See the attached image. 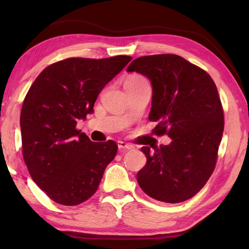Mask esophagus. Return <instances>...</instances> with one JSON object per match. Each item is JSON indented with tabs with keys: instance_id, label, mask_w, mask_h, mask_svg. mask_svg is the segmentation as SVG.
I'll list each match as a JSON object with an SVG mask.
<instances>
[{
	"instance_id": "obj_1",
	"label": "esophagus",
	"mask_w": 249,
	"mask_h": 249,
	"mask_svg": "<svg viewBox=\"0 0 249 249\" xmlns=\"http://www.w3.org/2000/svg\"><path fill=\"white\" fill-rule=\"evenodd\" d=\"M118 147L119 149H132L134 148V146L124 142H118Z\"/></svg>"
}]
</instances>
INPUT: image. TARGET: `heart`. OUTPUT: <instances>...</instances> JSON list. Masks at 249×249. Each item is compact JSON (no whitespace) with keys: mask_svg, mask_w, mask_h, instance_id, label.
Listing matches in <instances>:
<instances>
[{"mask_svg":"<svg viewBox=\"0 0 249 249\" xmlns=\"http://www.w3.org/2000/svg\"><path fill=\"white\" fill-rule=\"evenodd\" d=\"M142 79H144V78H142V77H138V76H134V77L129 78V79H128L127 81H137V80H142Z\"/></svg>","mask_w":249,"mask_h":249,"instance_id":"1","label":"heart"}]
</instances>
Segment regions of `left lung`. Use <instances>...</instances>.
<instances>
[{"instance_id":"8db88e82","label":"left lung","mask_w":249,"mask_h":249,"mask_svg":"<svg viewBox=\"0 0 249 249\" xmlns=\"http://www.w3.org/2000/svg\"><path fill=\"white\" fill-rule=\"evenodd\" d=\"M128 72L147 77L152 85L149 121L166 134L169 145L142 147L146 164L137 182L152 198L180 203L205 186L214 171L223 135V110L210 74L176 54L141 56Z\"/></svg>"}]
</instances>
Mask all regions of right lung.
Returning <instances> with one entry per match:
<instances>
[{"mask_svg": "<svg viewBox=\"0 0 249 249\" xmlns=\"http://www.w3.org/2000/svg\"><path fill=\"white\" fill-rule=\"evenodd\" d=\"M130 61L70 57L45 68L29 88L20 114L23 160L55 203L73 206L93 196L117 154L113 141L93 142L76 124L93 113L98 94Z\"/></svg>", "mask_w": 249, "mask_h": 249, "instance_id": "add662e5", "label": "right lung"}]
</instances>
